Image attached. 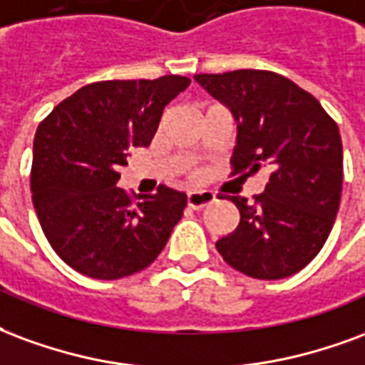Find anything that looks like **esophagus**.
I'll return each mask as SVG.
<instances>
[{
  "mask_svg": "<svg viewBox=\"0 0 365 365\" xmlns=\"http://www.w3.org/2000/svg\"><path fill=\"white\" fill-rule=\"evenodd\" d=\"M214 200L215 196L212 192H208V190H194V192H188V196H186V204H188V208L192 210L206 208Z\"/></svg>",
  "mask_w": 365,
  "mask_h": 365,
  "instance_id": "esophagus-1",
  "label": "esophagus"
}]
</instances>
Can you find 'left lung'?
Masks as SVG:
<instances>
[{
	"label": "left lung",
	"instance_id": "obj_1",
	"mask_svg": "<svg viewBox=\"0 0 365 365\" xmlns=\"http://www.w3.org/2000/svg\"><path fill=\"white\" fill-rule=\"evenodd\" d=\"M196 83L235 122L233 171L270 169L252 204L230 196L241 220L215 249L239 272L280 280L323 249L342 192V140L317 98L274 71L200 73Z\"/></svg>",
	"mask_w": 365,
	"mask_h": 365
}]
</instances>
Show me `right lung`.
I'll use <instances>...</instances> for the list:
<instances>
[{
    "label": "right lung",
    "mask_w": 365,
    "mask_h": 365,
    "mask_svg": "<svg viewBox=\"0 0 365 365\" xmlns=\"http://www.w3.org/2000/svg\"><path fill=\"white\" fill-rule=\"evenodd\" d=\"M182 76L98 81L41 122L31 190L48 243L77 272L118 280L150 267L182 217L186 194L161 185L134 202L118 188L128 150L148 148Z\"/></svg>",
    "instance_id": "obj_1"
}]
</instances>
